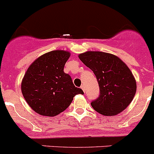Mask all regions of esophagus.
Wrapping results in <instances>:
<instances>
[{"instance_id": "1", "label": "esophagus", "mask_w": 154, "mask_h": 154, "mask_svg": "<svg viewBox=\"0 0 154 154\" xmlns=\"http://www.w3.org/2000/svg\"><path fill=\"white\" fill-rule=\"evenodd\" d=\"M81 89H82V91H83L84 92H85V86H84V85H82V86H81Z\"/></svg>"}]
</instances>
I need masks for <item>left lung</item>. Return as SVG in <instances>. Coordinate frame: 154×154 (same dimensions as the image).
<instances>
[{
	"mask_svg": "<svg viewBox=\"0 0 154 154\" xmlns=\"http://www.w3.org/2000/svg\"><path fill=\"white\" fill-rule=\"evenodd\" d=\"M92 71L99 86V97L91 103L103 116H115L127 108L135 96L137 82L127 65L116 55L102 51H86L79 55Z\"/></svg>",
	"mask_w": 154,
	"mask_h": 154,
	"instance_id": "8db88e82",
	"label": "left lung"
}]
</instances>
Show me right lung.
Masks as SVG:
<instances>
[{"mask_svg": "<svg viewBox=\"0 0 154 154\" xmlns=\"http://www.w3.org/2000/svg\"><path fill=\"white\" fill-rule=\"evenodd\" d=\"M70 57L69 51L56 50L45 53L29 66L21 82V92L29 106L45 116H55L65 110L77 94L83 91L74 85L64 72Z\"/></svg>", "mask_w": 154, "mask_h": 154, "instance_id": "right-lung-1", "label": "right lung"}]
</instances>
